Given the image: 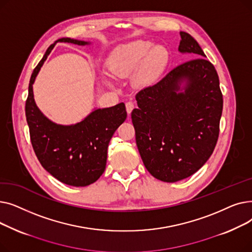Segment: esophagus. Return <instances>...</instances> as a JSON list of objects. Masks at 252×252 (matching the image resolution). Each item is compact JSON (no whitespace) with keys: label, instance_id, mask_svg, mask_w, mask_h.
I'll return each instance as SVG.
<instances>
[{"label":"esophagus","instance_id":"esophagus-1","mask_svg":"<svg viewBox=\"0 0 252 252\" xmlns=\"http://www.w3.org/2000/svg\"><path fill=\"white\" fill-rule=\"evenodd\" d=\"M126 108L127 114H130V112L133 111V109L135 108V104L131 102V101H128V102L126 103Z\"/></svg>","mask_w":252,"mask_h":252}]
</instances>
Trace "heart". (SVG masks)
Listing matches in <instances>:
<instances>
[{
	"instance_id": "b5f03b06",
	"label": "heart",
	"mask_w": 252,
	"mask_h": 252,
	"mask_svg": "<svg viewBox=\"0 0 252 252\" xmlns=\"http://www.w3.org/2000/svg\"><path fill=\"white\" fill-rule=\"evenodd\" d=\"M168 60L165 48L154 47V43L137 39L116 47L109 56L108 66L111 72L119 77H126L139 69L136 83L140 86L153 84L164 69Z\"/></svg>"
}]
</instances>
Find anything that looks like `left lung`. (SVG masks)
I'll return each instance as SVG.
<instances>
[{
  "instance_id": "8db88e82",
  "label": "left lung",
  "mask_w": 252,
  "mask_h": 252,
  "mask_svg": "<svg viewBox=\"0 0 252 252\" xmlns=\"http://www.w3.org/2000/svg\"><path fill=\"white\" fill-rule=\"evenodd\" d=\"M179 51L196 59L169 71L136 95L131 111L136 143L145 167L166 183L186 179L213 154L220 133L222 95L215 66L196 39L181 32Z\"/></svg>"
}]
</instances>
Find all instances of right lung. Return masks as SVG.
<instances>
[{"label": "right lung", "mask_w": 252, "mask_h": 252, "mask_svg": "<svg viewBox=\"0 0 252 252\" xmlns=\"http://www.w3.org/2000/svg\"><path fill=\"white\" fill-rule=\"evenodd\" d=\"M58 42L79 46L90 42L62 37L52 44L32 74L25 103L26 122L32 148L42 166L58 181L74 187L95 183L104 173L108 144L117 127L126 118V105L93 110L82 122L63 126L53 123L34 102L32 85L47 57Z\"/></svg>", "instance_id": "1"}]
</instances>
